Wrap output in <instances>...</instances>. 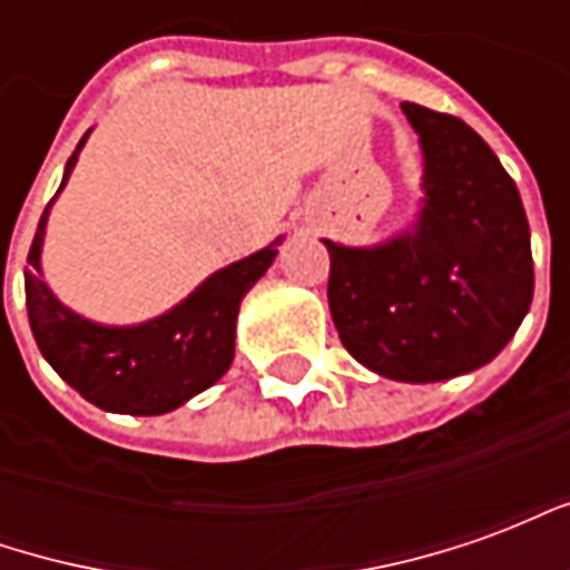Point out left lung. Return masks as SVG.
I'll return each mask as SVG.
<instances>
[{"instance_id": "obj_1", "label": "left lung", "mask_w": 570, "mask_h": 570, "mask_svg": "<svg viewBox=\"0 0 570 570\" xmlns=\"http://www.w3.org/2000/svg\"><path fill=\"white\" fill-rule=\"evenodd\" d=\"M421 146L415 219L372 247L326 240L330 311L347 354L382 379H458L501 354L534 296L519 188L461 118L403 104Z\"/></svg>"}]
</instances>
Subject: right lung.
<instances>
[{"mask_svg":"<svg viewBox=\"0 0 570 570\" xmlns=\"http://www.w3.org/2000/svg\"><path fill=\"white\" fill-rule=\"evenodd\" d=\"M88 134L69 155L57 195L67 188ZM51 204L39 219V232L27 256L30 268L23 272L32 335L51 370L88 403L118 415H164L219 382L235 360L240 298L272 268L277 244L284 237L247 259L213 272L183 302L158 317L130 326H109L67 308L45 284L42 244Z\"/></svg>","mask_w":570,"mask_h":570,"instance_id":"add662e5","label":"right lung"}]
</instances>
